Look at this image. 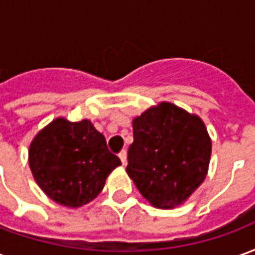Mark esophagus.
Returning a JSON list of instances; mask_svg holds the SVG:
<instances>
[{"instance_id":"1","label":"esophagus","mask_w":255,"mask_h":255,"mask_svg":"<svg viewBox=\"0 0 255 255\" xmlns=\"http://www.w3.org/2000/svg\"><path fill=\"white\" fill-rule=\"evenodd\" d=\"M119 157H120V160H122L123 165H126V164H127V151H126V150H123V151H120V154H119Z\"/></svg>"}]
</instances>
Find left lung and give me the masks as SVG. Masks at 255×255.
<instances>
[{"mask_svg":"<svg viewBox=\"0 0 255 255\" xmlns=\"http://www.w3.org/2000/svg\"><path fill=\"white\" fill-rule=\"evenodd\" d=\"M127 173L153 206L172 209L208 175L212 140L197 115L171 102L151 106L132 122Z\"/></svg>","mask_w":255,"mask_h":255,"instance_id":"obj_1","label":"left lung"}]
</instances>
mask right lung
<instances>
[{
    "instance_id": "obj_1",
    "label": "right lung",
    "mask_w": 255,
    "mask_h": 255,
    "mask_svg": "<svg viewBox=\"0 0 255 255\" xmlns=\"http://www.w3.org/2000/svg\"><path fill=\"white\" fill-rule=\"evenodd\" d=\"M28 162L42 191L68 208H80L95 199L109 173L122 165L90 120L72 123L64 117L36 133Z\"/></svg>"
}]
</instances>
